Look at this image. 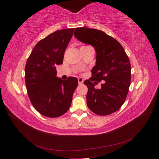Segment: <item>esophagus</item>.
Segmentation results:
<instances>
[{
  "label": "esophagus",
  "instance_id": "obj_1",
  "mask_svg": "<svg viewBox=\"0 0 159 159\" xmlns=\"http://www.w3.org/2000/svg\"><path fill=\"white\" fill-rule=\"evenodd\" d=\"M78 81H79V84H82L83 83V79L82 78H79L78 79Z\"/></svg>",
  "mask_w": 159,
  "mask_h": 159
}]
</instances>
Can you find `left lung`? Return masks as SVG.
I'll list each match as a JSON object with an SVG mask.
<instances>
[{
    "mask_svg": "<svg viewBox=\"0 0 159 159\" xmlns=\"http://www.w3.org/2000/svg\"><path fill=\"white\" fill-rule=\"evenodd\" d=\"M74 36L80 42L93 46L96 52L92 76L84 82L88 88L87 106L99 116L116 112L124 104L130 85L131 67L126 52L117 40L99 30L76 28ZM94 80L103 81L100 90L94 87Z\"/></svg>",
    "mask_w": 159,
    "mask_h": 159,
    "instance_id": "1",
    "label": "left lung"
}]
</instances>
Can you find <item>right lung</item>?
<instances>
[{
  "label": "right lung",
  "mask_w": 159,
  "mask_h": 159,
  "mask_svg": "<svg viewBox=\"0 0 159 159\" xmlns=\"http://www.w3.org/2000/svg\"><path fill=\"white\" fill-rule=\"evenodd\" d=\"M75 28L56 31L37 43L26 61L25 83L33 107L43 116L57 117L71 105L78 86L76 77L58 79L56 66L63 63L64 52Z\"/></svg>",
  "instance_id": "obj_1"
}]
</instances>
